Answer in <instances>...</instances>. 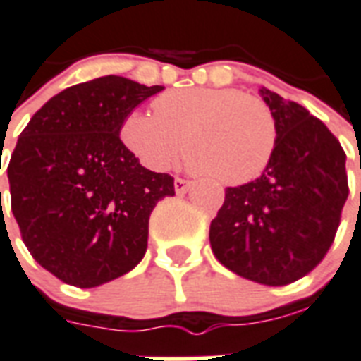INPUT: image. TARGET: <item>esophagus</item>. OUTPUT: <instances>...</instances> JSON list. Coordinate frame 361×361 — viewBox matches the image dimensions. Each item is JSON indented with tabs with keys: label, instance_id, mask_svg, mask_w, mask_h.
<instances>
[{
	"label": "esophagus",
	"instance_id": "34e87169",
	"mask_svg": "<svg viewBox=\"0 0 361 361\" xmlns=\"http://www.w3.org/2000/svg\"><path fill=\"white\" fill-rule=\"evenodd\" d=\"M189 188H191V181L189 180H183V178H176V180H173V189H176V193L178 195L188 193Z\"/></svg>",
	"mask_w": 361,
	"mask_h": 361
}]
</instances>
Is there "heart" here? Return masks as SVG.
<instances>
[{
    "label": "heart",
    "mask_w": 361,
    "mask_h": 361,
    "mask_svg": "<svg viewBox=\"0 0 361 361\" xmlns=\"http://www.w3.org/2000/svg\"><path fill=\"white\" fill-rule=\"evenodd\" d=\"M154 114L133 111L120 140L141 164L164 172L185 153L195 172L224 185H243L268 168L277 120L268 103L229 87H183L154 99Z\"/></svg>",
    "instance_id": "b5f03b06"
}]
</instances>
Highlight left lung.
Here are the masks:
<instances>
[{
	"label": "left lung",
	"mask_w": 361,
	"mask_h": 361,
	"mask_svg": "<svg viewBox=\"0 0 361 361\" xmlns=\"http://www.w3.org/2000/svg\"><path fill=\"white\" fill-rule=\"evenodd\" d=\"M277 147L260 178L226 189L210 224L212 252L237 276L289 285L322 262L348 199L346 154L322 120L266 87Z\"/></svg>",
	"instance_id": "8db88e82"
}]
</instances>
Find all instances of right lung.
<instances>
[{
    "mask_svg": "<svg viewBox=\"0 0 361 361\" xmlns=\"http://www.w3.org/2000/svg\"><path fill=\"white\" fill-rule=\"evenodd\" d=\"M162 90L90 80L49 99L20 133L7 166L11 210L34 260L61 281L97 287L145 256L149 216L173 195V178L141 166L120 126Z\"/></svg>",
    "mask_w": 361,
    "mask_h": 361,
    "instance_id": "right-lung-1",
    "label": "right lung"
}]
</instances>
